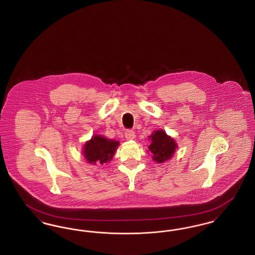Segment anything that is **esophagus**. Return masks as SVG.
Here are the masks:
<instances>
[{"mask_svg": "<svg viewBox=\"0 0 255 255\" xmlns=\"http://www.w3.org/2000/svg\"><path fill=\"white\" fill-rule=\"evenodd\" d=\"M125 137H126V139L127 140H132L134 138V132H133V130H126L125 131Z\"/></svg>", "mask_w": 255, "mask_h": 255, "instance_id": "1", "label": "esophagus"}]
</instances>
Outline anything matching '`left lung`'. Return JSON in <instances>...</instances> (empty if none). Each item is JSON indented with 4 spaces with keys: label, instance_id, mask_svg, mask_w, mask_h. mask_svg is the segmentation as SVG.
Segmentation results:
<instances>
[{
    "label": "left lung",
    "instance_id": "8db88e82",
    "mask_svg": "<svg viewBox=\"0 0 255 255\" xmlns=\"http://www.w3.org/2000/svg\"><path fill=\"white\" fill-rule=\"evenodd\" d=\"M149 138L151 139V143L148 149L152 154L153 160L158 163H162L172 158L176 148H178L176 141L162 130L153 132Z\"/></svg>",
    "mask_w": 255,
    "mask_h": 255
}]
</instances>
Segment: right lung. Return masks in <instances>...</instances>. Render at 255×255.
I'll return each instance as SVG.
<instances>
[{
	"instance_id": "add662e5",
	"label": "right lung",
	"mask_w": 255,
	"mask_h": 255,
	"mask_svg": "<svg viewBox=\"0 0 255 255\" xmlns=\"http://www.w3.org/2000/svg\"><path fill=\"white\" fill-rule=\"evenodd\" d=\"M120 142L118 140L109 139L105 136L96 134L83 148V155L88 162L95 164H104L111 161Z\"/></svg>"
}]
</instances>
